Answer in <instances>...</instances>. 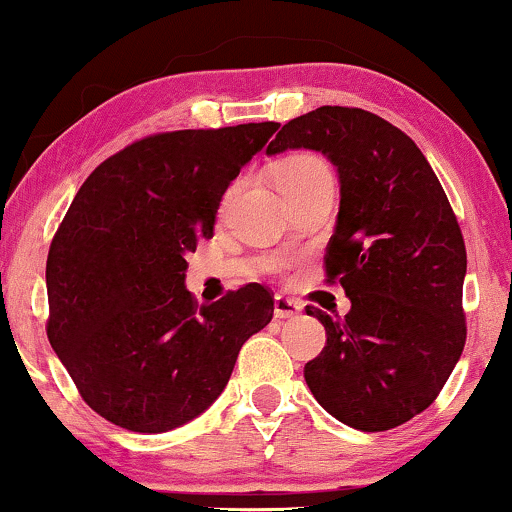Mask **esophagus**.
<instances>
[{
  "label": "esophagus",
  "mask_w": 512,
  "mask_h": 512,
  "mask_svg": "<svg viewBox=\"0 0 512 512\" xmlns=\"http://www.w3.org/2000/svg\"><path fill=\"white\" fill-rule=\"evenodd\" d=\"M300 312H303V305H300L298 300L283 298V295H276L274 298V315L279 319H293L298 317Z\"/></svg>",
  "instance_id": "34e87169"
}]
</instances>
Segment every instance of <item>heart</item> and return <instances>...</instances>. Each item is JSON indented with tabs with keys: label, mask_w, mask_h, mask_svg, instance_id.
<instances>
[{
	"label": "heart",
	"mask_w": 512,
	"mask_h": 512,
	"mask_svg": "<svg viewBox=\"0 0 512 512\" xmlns=\"http://www.w3.org/2000/svg\"><path fill=\"white\" fill-rule=\"evenodd\" d=\"M322 176H329L326 164L315 155H307V152H300V155H291V157L281 159L274 169L276 186L281 188V193L303 186V183L315 181V178H322Z\"/></svg>",
	"instance_id": "heart-1"
}]
</instances>
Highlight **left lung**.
I'll return each instance as SVG.
<instances>
[{
	"instance_id": "left-lung-1",
	"label": "left lung",
	"mask_w": 512,
	"mask_h": 512,
	"mask_svg": "<svg viewBox=\"0 0 512 512\" xmlns=\"http://www.w3.org/2000/svg\"><path fill=\"white\" fill-rule=\"evenodd\" d=\"M315 150L338 171L341 205L326 279L350 298L317 307L326 346L305 365L317 403L360 432H386L434 403L465 348V240L420 147L355 107H319L281 128L267 155Z\"/></svg>"
}]
</instances>
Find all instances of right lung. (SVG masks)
Returning a JSON list of instances; mask_svg holds the SVG:
<instances>
[{"label":"right lung","mask_w":512,"mask_h":512,"mask_svg":"<svg viewBox=\"0 0 512 512\" xmlns=\"http://www.w3.org/2000/svg\"><path fill=\"white\" fill-rule=\"evenodd\" d=\"M279 123L157 133L97 166L47 255V338L85 403L162 434L205 412L272 322L260 283L197 305L186 255L212 238L221 195Z\"/></svg>","instance_id":"add662e5"}]
</instances>
